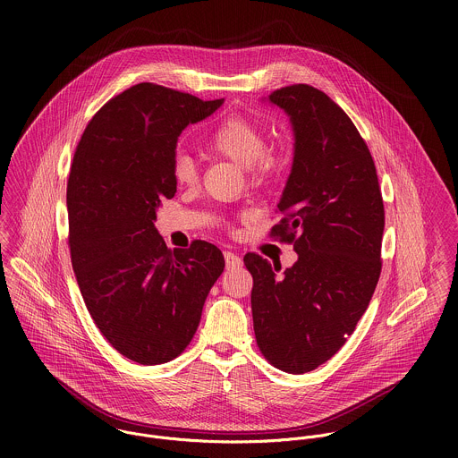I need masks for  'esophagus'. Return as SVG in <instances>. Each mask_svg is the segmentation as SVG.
<instances>
[{
  "mask_svg": "<svg viewBox=\"0 0 458 458\" xmlns=\"http://www.w3.org/2000/svg\"><path fill=\"white\" fill-rule=\"evenodd\" d=\"M224 259H225V267L227 269H238V267H242V258L240 256H236V254H233V252H225L224 254Z\"/></svg>",
  "mask_w": 458,
  "mask_h": 458,
  "instance_id": "34e87169",
  "label": "esophagus"
}]
</instances>
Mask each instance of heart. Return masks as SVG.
Returning a JSON list of instances; mask_svg holds the SVG:
<instances>
[{
	"label": "heart",
	"mask_w": 458,
	"mask_h": 458,
	"mask_svg": "<svg viewBox=\"0 0 458 458\" xmlns=\"http://www.w3.org/2000/svg\"><path fill=\"white\" fill-rule=\"evenodd\" d=\"M208 148L215 155H220L245 169L252 176L267 174L275 164L276 155L266 148V137L261 127L247 118H229L208 139ZM173 176L178 183L196 182V162L183 151H178L173 160Z\"/></svg>",
	"instance_id": "1"
}]
</instances>
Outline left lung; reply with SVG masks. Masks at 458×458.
Wrapping results in <instances>:
<instances>
[{
	"label": "left lung",
	"instance_id": "1",
	"mask_svg": "<svg viewBox=\"0 0 458 458\" xmlns=\"http://www.w3.org/2000/svg\"><path fill=\"white\" fill-rule=\"evenodd\" d=\"M264 102L293 131V165L271 234L293 242L284 273L247 254L252 318L266 360L287 374L327 361L365 314L381 275L385 206L372 155L349 116L323 91L294 84Z\"/></svg>",
	"mask_w": 458,
	"mask_h": 458
}]
</instances>
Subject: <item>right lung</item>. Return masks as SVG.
I'll return each mask as SVG.
<instances>
[{
	"label": "right lung",
	"mask_w": 458,
	"mask_h": 458,
	"mask_svg": "<svg viewBox=\"0 0 458 458\" xmlns=\"http://www.w3.org/2000/svg\"><path fill=\"white\" fill-rule=\"evenodd\" d=\"M222 104L135 84L93 116L73 155L66 209L75 278L107 342L140 365L182 354L225 266L215 245L171 250L155 227L162 200L176 192L178 137Z\"/></svg>",
	"instance_id": "obj_1"
}]
</instances>
